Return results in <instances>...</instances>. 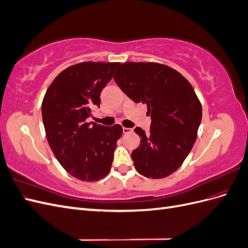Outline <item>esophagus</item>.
I'll return each instance as SVG.
<instances>
[{
	"label": "esophagus",
	"mask_w": 248,
	"mask_h": 248,
	"mask_svg": "<svg viewBox=\"0 0 248 248\" xmlns=\"http://www.w3.org/2000/svg\"><path fill=\"white\" fill-rule=\"evenodd\" d=\"M132 132V129L131 128H127V127H123V133L126 134V133H130Z\"/></svg>",
	"instance_id": "34e87169"
}]
</instances>
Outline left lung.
Here are the masks:
<instances>
[{"label":"left lung","instance_id":"left-lung-1","mask_svg":"<svg viewBox=\"0 0 248 248\" xmlns=\"http://www.w3.org/2000/svg\"><path fill=\"white\" fill-rule=\"evenodd\" d=\"M114 79L131 100L146 104L151 117L149 134L140 127L134 129L140 138L131 153L134 167L148 178L170 176L191 151L202 121L192 86L181 73L158 63H124Z\"/></svg>","mask_w":248,"mask_h":248}]
</instances>
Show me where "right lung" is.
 <instances>
[{
	"label": "right lung",
	"instance_id": "right-lung-1",
	"mask_svg": "<svg viewBox=\"0 0 248 248\" xmlns=\"http://www.w3.org/2000/svg\"><path fill=\"white\" fill-rule=\"evenodd\" d=\"M120 63L84 62L63 70L51 82L42 101L47 141L67 172L81 181H98L111 167L123 129L88 123L100 104V93Z\"/></svg>",
	"mask_w": 248,
	"mask_h": 248
}]
</instances>
